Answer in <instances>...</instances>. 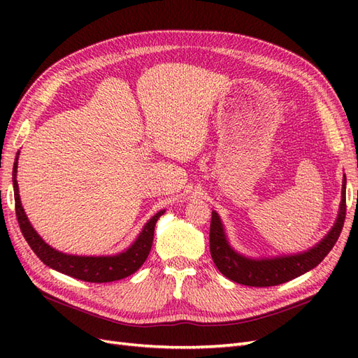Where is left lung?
Returning a JSON list of instances; mask_svg holds the SVG:
<instances>
[{"instance_id": "obj_1", "label": "left lung", "mask_w": 358, "mask_h": 358, "mask_svg": "<svg viewBox=\"0 0 358 358\" xmlns=\"http://www.w3.org/2000/svg\"><path fill=\"white\" fill-rule=\"evenodd\" d=\"M345 191L346 178L343 175L339 212L330 231L308 251L289 255L252 258L237 252L229 242L220 215L212 210L209 242L215 266L225 278L248 287H273L309 272L322 262L324 257L331 251L336 241L339 239L346 213Z\"/></svg>"}]
</instances>
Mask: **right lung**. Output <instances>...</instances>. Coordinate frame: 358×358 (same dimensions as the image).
Segmentation results:
<instances>
[{
  "mask_svg": "<svg viewBox=\"0 0 358 358\" xmlns=\"http://www.w3.org/2000/svg\"><path fill=\"white\" fill-rule=\"evenodd\" d=\"M17 159L19 152L15 158L13 164V189L17 222L25 241L43 263L67 276L85 280V282L96 284L113 282V280L124 279L129 275H133L142 267L150 252V248H152L155 224L159 220V216L164 215L166 209L157 212L152 218L145 224L142 231L138 233L137 239L122 252H117L115 255H73L61 252L41 239V236L34 230V227L31 225L28 216L22 208L16 180Z\"/></svg>",
  "mask_w": 358,
  "mask_h": 358,
  "instance_id": "1",
  "label": "right lung"
}]
</instances>
